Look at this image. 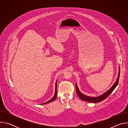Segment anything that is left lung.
I'll return each mask as SVG.
<instances>
[{
    "instance_id": "8db88e82",
    "label": "left lung",
    "mask_w": 128,
    "mask_h": 128,
    "mask_svg": "<svg viewBox=\"0 0 128 128\" xmlns=\"http://www.w3.org/2000/svg\"><path fill=\"white\" fill-rule=\"evenodd\" d=\"M120 68H119L118 76L117 80H116V82H115V84H114V86L110 89H109L108 91H107L106 93H105L104 94H103V95H101L99 97H88V96H87L86 95H84L79 90L78 88V87L77 86V84H76V91L77 94H78V96L79 97V98L83 101H86L88 102H90V103L100 102L104 100V99H105L107 97H108L109 96V95L112 92V91L116 88V86H117V85L118 84V80H119V78H120Z\"/></svg>"
}]
</instances>
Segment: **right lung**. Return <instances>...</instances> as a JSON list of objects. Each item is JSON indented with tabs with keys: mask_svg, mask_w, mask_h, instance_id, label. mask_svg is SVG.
I'll list each match as a JSON object with an SVG mask.
<instances>
[{
	"mask_svg": "<svg viewBox=\"0 0 128 128\" xmlns=\"http://www.w3.org/2000/svg\"><path fill=\"white\" fill-rule=\"evenodd\" d=\"M57 81H56V87H55V94H54V96L49 101H48V102H46V103H42V104H47V103H50L53 101H54V100L56 99V97H57Z\"/></svg>",
	"mask_w": 128,
	"mask_h": 128,
	"instance_id": "1",
	"label": "right lung"
}]
</instances>
